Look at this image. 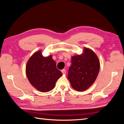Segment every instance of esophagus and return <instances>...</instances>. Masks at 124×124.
I'll return each mask as SVG.
<instances>
[{
	"label": "esophagus",
	"instance_id": "34e87169",
	"mask_svg": "<svg viewBox=\"0 0 124 124\" xmlns=\"http://www.w3.org/2000/svg\"><path fill=\"white\" fill-rule=\"evenodd\" d=\"M62 74H66V70L65 69H62Z\"/></svg>",
	"mask_w": 124,
	"mask_h": 124
}]
</instances>
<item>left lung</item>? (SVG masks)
<instances>
[{"mask_svg": "<svg viewBox=\"0 0 124 124\" xmlns=\"http://www.w3.org/2000/svg\"><path fill=\"white\" fill-rule=\"evenodd\" d=\"M100 62L92 50L85 48L83 53L71 57L68 78L72 87L77 91L87 89L98 76Z\"/></svg>", "mask_w": 124, "mask_h": 124, "instance_id": "1", "label": "left lung"}]
</instances>
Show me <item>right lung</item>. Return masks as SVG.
<instances>
[{
  "label": "right lung",
  "mask_w": 124,
  "mask_h": 124,
  "mask_svg": "<svg viewBox=\"0 0 124 124\" xmlns=\"http://www.w3.org/2000/svg\"><path fill=\"white\" fill-rule=\"evenodd\" d=\"M26 73L31 84L38 91L46 93L53 89L62 73L56 67L52 55L43 56L41 51L33 54L26 67Z\"/></svg>",
  "instance_id": "obj_1"
}]
</instances>
